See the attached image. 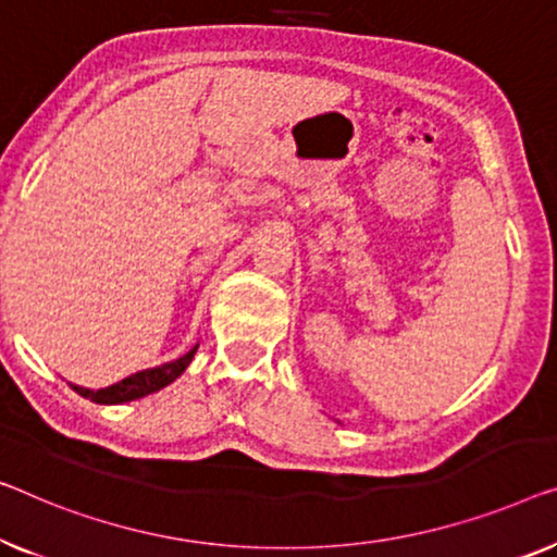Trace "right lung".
<instances>
[{
    "label": "right lung",
    "mask_w": 557,
    "mask_h": 557,
    "mask_svg": "<svg viewBox=\"0 0 557 557\" xmlns=\"http://www.w3.org/2000/svg\"><path fill=\"white\" fill-rule=\"evenodd\" d=\"M199 343L193 347V350L182 355V358L172 360V362H164L160 368H149V370H139L135 375L120 380V383H114L110 387H102V389H89V387H79V385H72L74 393H79L82 397H87V400L99 403V405H120V403H132V400H139V397L145 395H152L157 389L168 387L170 383H174L182 372L187 370V364L193 362L195 352H197Z\"/></svg>",
    "instance_id": "1"
}]
</instances>
